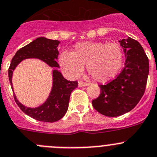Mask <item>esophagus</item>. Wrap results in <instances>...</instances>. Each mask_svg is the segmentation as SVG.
I'll list each match as a JSON object with an SVG mask.
<instances>
[{
	"mask_svg": "<svg viewBox=\"0 0 157 157\" xmlns=\"http://www.w3.org/2000/svg\"><path fill=\"white\" fill-rule=\"evenodd\" d=\"M89 83H87V82H84V81H79L78 82V86L79 87H85V86L88 85Z\"/></svg>",
	"mask_w": 157,
	"mask_h": 157,
	"instance_id": "1",
	"label": "esophagus"
}]
</instances>
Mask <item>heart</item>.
<instances>
[{
  "label": "heart",
  "mask_w": 157,
  "mask_h": 157,
  "mask_svg": "<svg viewBox=\"0 0 157 157\" xmlns=\"http://www.w3.org/2000/svg\"><path fill=\"white\" fill-rule=\"evenodd\" d=\"M59 62L64 73L71 77H78L87 65L88 74L99 83L113 80L121 71L124 52L116 42H79L72 52L61 53Z\"/></svg>",
  "instance_id": "1"
}]
</instances>
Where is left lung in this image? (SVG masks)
Listing matches in <instances>:
<instances>
[{"instance_id": "1", "label": "left lung", "mask_w": 157, "mask_h": 157, "mask_svg": "<svg viewBox=\"0 0 157 157\" xmlns=\"http://www.w3.org/2000/svg\"><path fill=\"white\" fill-rule=\"evenodd\" d=\"M125 53V67L115 79L99 85L101 93L92 105L101 115L116 117L130 112L141 100L149 74V59L138 41L119 40Z\"/></svg>"}]
</instances>
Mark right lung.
Instances as JSON below:
<instances>
[{
  "instance_id": "right-lung-1",
  "label": "right lung",
  "mask_w": 157,
  "mask_h": 157,
  "mask_svg": "<svg viewBox=\"0 0 157 157\" xmlns=\"http://www.w3.org/2000/svg\"><path fill=\"white\" fill-rule=\"evenodd\" d=\"M59 43V42L57 40L40 37L17 50L11 59V65L8 69V77L11 88L13 89L11 83L13 70L25 59L37 58L46 63L50 67H59L58 63L56 61L59 55L57 50ZM52 76L53 85L52 91L47 101L38 108H30L24 106L16 99L14 94V101L20 109L25 114L38 121L55 122L61 119L68 109L70 94L78 86V82L66 80L56 70H53Z\"/></svg>"
}]
</instances>
